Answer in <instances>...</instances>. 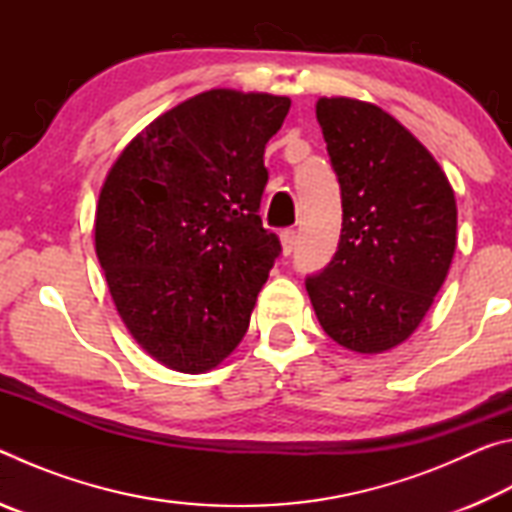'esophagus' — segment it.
<instances>
[{
    "instance_id": "esophagus-1",
    "label": "esophagus",
    "mask_w": 512,
    "mask_h": 512,
    "mask_svg": "<svg viewBox=\"0 0 512 512\" xmlns=\"http://www.w3.org/2000/svg\"><path fill=\"white\" fill-rule=\"evenodd\" d=\"M280 241H282L284 255H291V253H293V248H296V241H298L296 230H293V228L282 230V232H280Z\"/></svg>"
}]
</instances>
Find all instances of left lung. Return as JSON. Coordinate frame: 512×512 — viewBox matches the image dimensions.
<instances>
[{
	"label": "left lung",
	"instance_id": "8db88e82",
	"mask_svg": "<svg viewBox=\"0 0 512 512\" xmlns=\"http://www.w3.org/2000/svg\"><path fill=\"white\" fill-rule=\"evenodd\" d=\"M341 185L339 248L305 280L320 325L343 348L377 354L409 339L443 287L456 201L443 169L400 121L357 99H318Z\"/></svg>",
	"mask_w": 512,
	"mask_h": 512
}]
</instances>
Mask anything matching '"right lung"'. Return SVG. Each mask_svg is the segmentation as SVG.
<instances>
[{
	"instance_id": "obj_1",
	"label": "right lung",
	"mask_w": 512,
	"mask_h": 512,
	"mask_svg": "<svg viewBox=\"0 0 512 512\" xmlns=\"http://www.w3.org/2000/svg\"><path fill=\"white\" fill-rule=\"evenodd\" d=\"M287 97L210 90L146 126L101 187L94 246L135 341L205 372L244 339L282 246L259 216Z\"/></svg>"
}]
</instances>
